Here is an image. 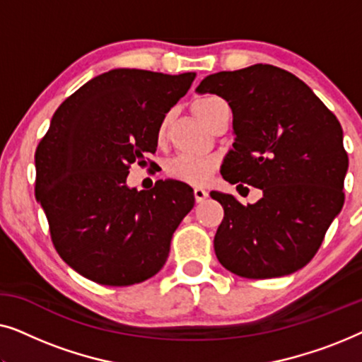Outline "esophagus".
<instances>
[{
	"label": "esophagus",
	"mask_w": 362,
	"mask_h": 362,
	"mask_svg": "<svg viewBox=\"0 0 362 362\" xmlns=\"http://www.w3.org/2000/svg\"><path fill=\"white\" fill-rule=\"evenodd\" d=\"M209 196V192H207L204 187H194V199H196V202H202L206 199V197Z\"/></svg>",
	"instance_id": "obj_1"
}]
</instances>
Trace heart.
<instances>
[{"mask_svg": "<svg viewBox=\"0 0 362 362\" xmlns=\"http://www.w3.org/2000/svg\"><path fill=\"white\" fill-rule=\"evenodd\" d=\"M222 103H226L221 97L216 95H206L199 98V100L194 102L192 105V110H194L196 117L204 123L207 127L209 125L211 118L214 117V113L217 108H219ZM168 122H170V117H165L158 127V140H163L165 138L166 128H168ZM217 166V161L214 158L209 156H194V155H176L173 156L170 161L166 163L165 171L166 175L173 177L176 181H182L187 182V185H202L209 180L212 173H214Z\"/></svg>", "mask_w": 362, "mask_h": 362, "instance_id": "heart-1", "label": "heart"}]
</instances>
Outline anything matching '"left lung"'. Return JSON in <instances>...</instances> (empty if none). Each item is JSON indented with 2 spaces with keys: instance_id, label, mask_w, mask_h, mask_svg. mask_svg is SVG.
Here are the masks:
<instances>
[{
  "instance_id": "1",
  "label": "left lung",
  "mask_w": 362,
  "mask_h": 362,
  "mask_svg": "<svg viewBox=\"0 0 362 362\" xmlns=\"http://www.w3.org/2000/svg\"><path fill=\"white\" fill-rule=\"evenodd\" d=\"M196 90L232 108L235 141L222 177L264 192L247 206L211 192L224 207L217 260L244 279L293 274L313 259L344 204L348 153L338 118L305 82L270 64L212 74Z\"/></svg>"
}]
</instances>
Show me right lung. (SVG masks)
Returning <instances> with one entry per match:
<instances>
[{"label":"right lung","mask_w":362,"mask_h":362,"mask_svg":"<svg viewBox=\"0 0 362 362\" xmlns=\"http://www.w3.org/2000/svg\"><path fill=\"white\" fill-rule=\"evenodd\" d=\"M194 72L113 69L67 97L36 148V197L52 244L69 267L108 286L151 279L194 206L181 181L125 185L132 163L158 146V127L189 90Z\"/></svg>","instance_id":"right-lung-1"}]
</instances>
